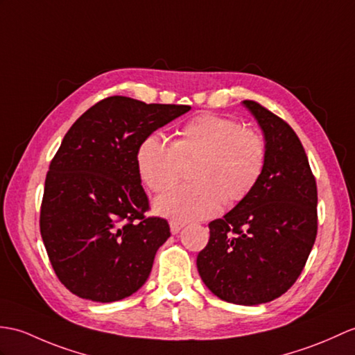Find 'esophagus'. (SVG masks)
<instances>
[{"label": "esophagus", "mask_w": 355, "mask_h": 355, "mask_svg": "<svg viewBox=\"0 0 355 355\" xmlns=\"http://www.w3.org/2000/svg\"><path fill=\"white\" fill-rule=\"evenodd\" d=\"M184 225H186L184 222H181V220H171V222H169L171 233H172V234H178V233H180V230L183 228Z\"/></svg>", "instance_id": "1"}]
</instances>
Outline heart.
Returning a JSON list of instances; mask_svg holds the SVG:
<instances>
[{
  "mask_svg": "<svg viewBox=\"0 0 355 355\" xmlns=\"http://www.w3.org/2000/svg\"><path fill=\"white\" fill-rule=\"evenodd\" d=\"M266 142L257 131L215 113L189 119L174 142L160 135L140 144L139 175L153 192H164L195 162V183L172 189L155 201V210L175 219H202L216 215L224 201L234 205L248 198L266 166Z\"/></svg>",
  "mask_w": 355,
  "mask_h": 355,
  "instance_id": "obj_1",
  "label": "heart"
}]
</instances>
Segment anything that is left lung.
<instances>
[{
  "label": "left lung",
  "instance_id": "8db88e82",
  "mask_svg": "<svg viewBox=\"0 0 355 355\" xmlns=\"http://www.w3.org/2000/svg\"><path fill=\"white\" fill-rule=\"evenodd\" d=\"M266 140V166L248 198L209 224L198 254L201 279L218 298L257 306L291 289L318 234V187L292 127L261 104L245 100Z\"/></svg>",
  "mask_w": 355,
  "mask_h": 355
}]
</instances>
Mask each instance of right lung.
<instances>
[{
    "label": "right lung",
    "mask_w": 355,
    "mask_h": 355,
    "mask_svg": "<svg viewBox=\"0 0 355 355\" xmlns=\"http://www.w3.org/2000/svg\"><path fill=\"white\" fill-rule=\"evenodd\" d=\"M191 110L109 96L72 123L49 163L40 234L60 283L83 300L113 302L137 292L171 236L146 218L136 155L153 131Z\"/></svg>",
    "instance_id": "right-lung-1"
}]
</instances>
